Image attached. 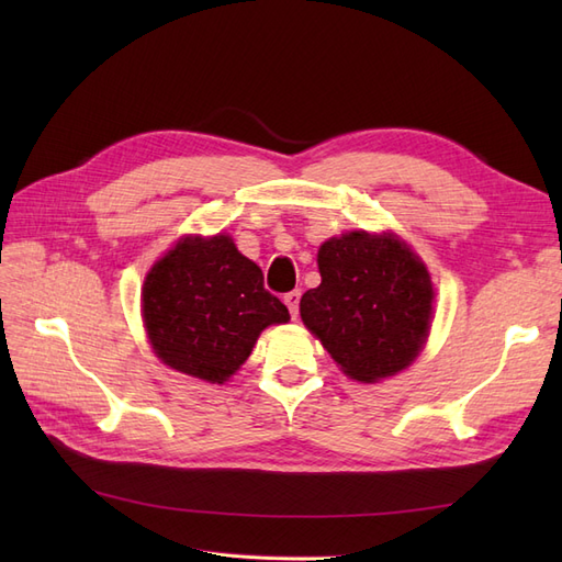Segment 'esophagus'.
Returning a JSON list of instances; mask_svg holds the SVG:
<instances>
[{
	"instance_id": "34e87169",
	"label": "esophagus",
	"mask_w": 562,
	"mask_h": 562,
	"mask_svg": "<svg viewBox=\"0 0 562 562\" xmlns=\"http://www.w3.org/2000/svg\"><path fill=\"white\" fill-rule=\"evenodd\" d=\"M283 302H285L288 312H291V316H293V318H297V314H300V291L285 293V295H283Z\"/></svg>"
}]
</instances>
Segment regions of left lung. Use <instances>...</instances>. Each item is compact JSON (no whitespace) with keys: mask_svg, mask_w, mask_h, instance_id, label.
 <instances>
[{"mask_svg":"<svg viewBox=\"0 0 562 562\" xmlns=\"http://www.w3.org/2000/svg\"><path fill=\"white\" fill-rule=\"evenodd\" d=\"M321 285L300 316L345 375L380 382L411 366L429 337L434 285L396 234L347 232L318 248Z\"/></svg>","mask_w":562,"mask_h":562,"instance_id":"8db88e82","label":"left lung"}]
</instances>
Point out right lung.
<instances>
[{
  "label": "right lung",
  "mask_w": 562,
  "mask_h": 562,
  "mask_svg": "<svg viewBox=\"0 0 562 562\" xmlns=\"http://www.w3.org/2000/svg\"><path fill=\"white\" fill-rule=\"evenodd\" d=\"M143 318L161 363L223 384L246 363L260 333L291 314L232 236L215 234L184 236L149 269Z\"/></svg>",
  "instance_id": "1"
}]
</instances>
